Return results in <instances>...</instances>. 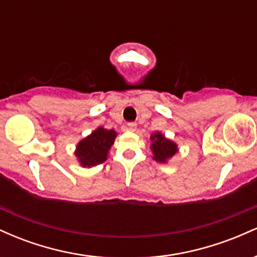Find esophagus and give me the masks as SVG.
Listing matches in <instances>:
<instances>
[{
    "instance_id": "obj_1",
    "label": "esophagus",
    "mask_w": 257,
    "mask_h": 257,
    "mask_svg": "<svg viewBox=\"0 0 257 257\" xmlns=\"http://www.w3.org/2000/svg\"><path fill=\"white\" fill-rule=\"evenodd\" d=\"M126 128H128L129 132H135L137 131V123L129 122L128 124H126Z\"/></svg>"
}]
</instances>
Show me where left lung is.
I'll return each mask as SVG.
<instances>
[{"label": "left lung", "mask_w": 257, "mask_h": 257, "mask_svg": "<svg viewBox=\"0 0 257 257\" xmlns=\"http://www.w3.org/2000/svg\"><path fill=\"white\" fill-rule=\"evenodd\" d=\"M151 140V151L153 159L158 163H167L175 153H178V145L169 139L164 137L161 132H155L150 137Z\"/></svg>", "instance_id": "1"}]
</instances>
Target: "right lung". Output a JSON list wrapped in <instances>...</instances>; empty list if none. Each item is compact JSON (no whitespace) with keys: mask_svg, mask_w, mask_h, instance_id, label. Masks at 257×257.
Listing matches in <instances>:
<instances>
[{"mask_svg":"<svg viewBox=\"0 0 257 257\" xmlns=\"http://www.w3.org/2000/svg\"><path fill=\"white\" fill-rule=\"evenodd\" d=\"M117 132L98 126L91 134L82 139L76 146L75 156L83 168H91L104 163L107 159L108 151L113 145Z\"/></svg>","mask_w":257,"mask_h":257,"instance_id":"obj_1","label":"right lung"}]
</instances>
